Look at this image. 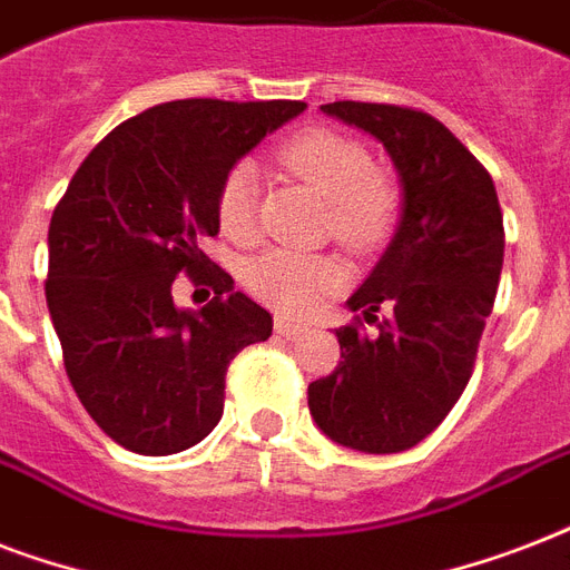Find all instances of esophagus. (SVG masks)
Here are the masks:
<instances>
[{
	"label": "esophagus",
	"instance_id": "34e87169",
	"mask_svg": "<svg viewBox=\"0 0 570 570\" xmlns=\"http://www.w3.org/2000/svg\"><path fill=\"white\" fill-rule=\"evenodd\" d=\"M275 334H281V337L286 340H295V337H304L307 334V325H302V322H293V320H275Z\"/></svg>",
	"mask_w": 570,
	"mask_h": 570
}]
</instances>
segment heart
Masks as SVG:
<instances>
[{"mask_svg": "<svg viewBox=\"0 0 570 570\" xmlns=\"http://www.w3.org/2000/svg\"><path fill=\"white\" fill-rule=\"evenodd\" d=\"M281 159L316 186L331 204V230L352 248H370L387 233L396 213V191L370 168V154L334 129H304L281 147ZM259 171L239 159L224 174L215 213L230 239H250L257 227ZM242 281L259 302L289 316H304L343 286V268L325 254L268 248L250 257Z\"/></svg>", "mask_w": 570, "mask_h": 570, "instance_id": "1", "label": "heart"}]
</instances>
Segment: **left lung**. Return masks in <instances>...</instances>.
<instances>
[{
  "label": "left lung",
  "mask_w": 570,
  "mask_h": 570,
  "mask_svg": "<svg viewBox=\"0 0 570 570\" xmlns=\"http://www.w3.org/2000/svg\"><path fill=\"white\" fill-rule=\"evenodd\" d=\"M373 136L399 177V222L348 311L379 322L337 331L340 366L307 387L313 423L357 452L411 450L470 381L503 272V213L491 174L432 115L384 102H328ZM384 306L389 316L374 313Z\"/></svg>",
  "instance_id": "obj_1"
}]
</instances>
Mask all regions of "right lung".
<instances>
[{
	"label": "right lung",
	"instance_id": "right-lung-1",
	"mask_svg": "<svg viewBox=\"0 0 570 570\" xmlns=\"http://www.w3.org/2000/svg\"><path fill=\"white\" fill-rule=\"evenodd\" d=\"M307 109L298 100H174L94 147L49 222L47 307L76 396L141 455L200 443L224 411V375L272 337V316L197 242L218 233V186L242 156ZM180 271L216 298L177 308Z\"/></svg>",
	"mask_w": 570,
	"mask_h": 570
}]
</instances>
